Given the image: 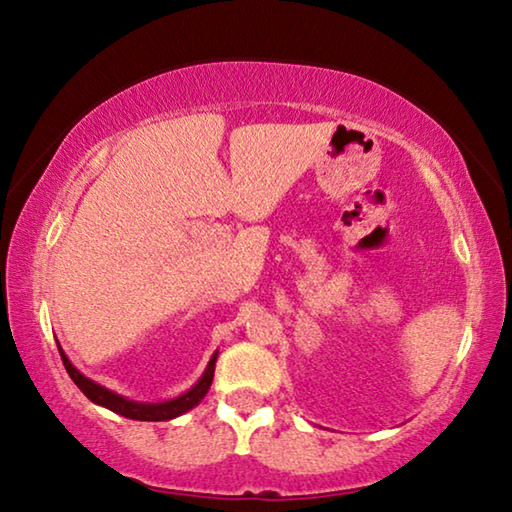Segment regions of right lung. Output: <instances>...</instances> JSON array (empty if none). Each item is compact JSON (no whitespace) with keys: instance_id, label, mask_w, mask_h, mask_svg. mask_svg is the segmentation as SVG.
Masks as SVG:
<instances>
[{"instance_id":"add662e5","label":"right lung","mask_w":512,"mask_h":512,"mask_svg":"<svg viewBox=\"0 0 512 512\" xmlns=\"http://www.w3.org/2000/svg\"><path fill=\"white\" fill-rule=\"evenodd\" d=\"M58 354H61V360H63L67 374H70V379L77 383V388L92 401V404L104 406L108 410H113V413H117V415L129 417V420H140V422L174 420V417H179L183 413H188L190 408H195L199 401L206 397L208 388H211L213 372H215V360H217V351H215L211 360H208L204 374L199 376V381L192 385L190 390L183 392V395L174 397V399H167V401H154V404H145V401H133L129 397L117 395V392L104 388V385L95 383L92 379H88V376H83L77 370V367L70 363V358L65 356V351H63L61 345H58Z\"/></svg>"}]
</instances>
